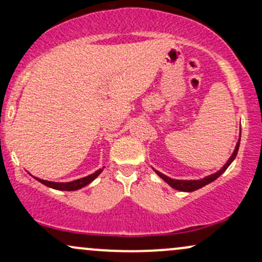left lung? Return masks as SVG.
Returning a JSON list of instances; mask_svg holds the SVG:
<instances>
[{
	"label": "left lung",
	"instance_id": "left-lung-1",
	"mask_svg": "<svg viewBox=\"0 0 262 262\" xmlns=\"http://www.w3.org/2000/svg\"><path fill=\"white\" fill-rule=\"evenodd\" d=\"M239 145H240V138H239V140H237V143H236L235 150H234V151H233V154H231V156L229 158V160L227 161V164H225L221 170L217 171V172L212 173V175H209V176H206V177H204V179H201V180H173V179H171V177H169V176L164 175V173L159 172V171H156V170H154V171H155L156 173H158L159 176L161 177L162 180H164L165 182L169 183L171 187L177 189V191L193 192V191H196V189L203 187V186L208 185V183H210V182H213V181H214V180H217L218 177L221 176L222 173H223L224 171L228 169V167H229V165L231 164V162H233V160H234V159H235V156L237 154V150H239Z\"/></svg>",
	"mask_w": 262,
	"mask_h": 262
}]
</instances>
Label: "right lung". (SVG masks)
Segmentation results:
<instances>
[{"mask_svg":"<svg viewBox=\"0 0 262 262\" xmlns=\"http://www.w3.org/2000/svg\"><path fill=\"white\" fill-rule=\"evenodd\" d=\"M101 172H102V169L97 170L96 172L91 173V175L82 177V179H79V180H75V181H71V182H52V181H47V180L38 179V177H34V179L40 183H43V185L48 186V187L59 189V191H76V189L85 187V186L89 185V183H91Z\"/></svg>","mask_w":262,"mask_h":262,"instance_id":"add662e5","label":"right lung"}]
</instances>
